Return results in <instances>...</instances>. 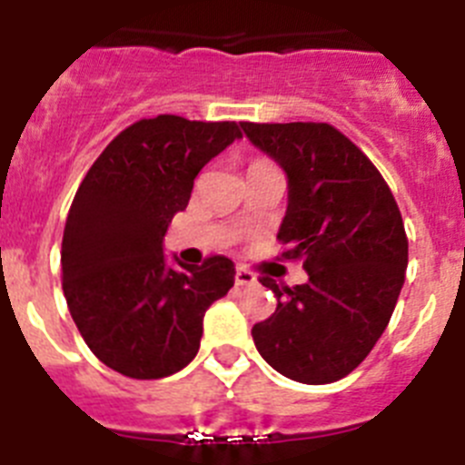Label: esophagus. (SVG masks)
<instances>
[{"instance_id": "obj_1", "label": "esophagus", "mask_w": 465, "mask_h": 465, "mask_svg": "<svg viewBox=\"0 0 465 465\" xmlns=\"http://www.w3.org/2000/svg\"><path fill=\"white\" fill-rule=\"evenodd\" d=\"M235 283H237V286H252V283H256V277H253V272H249V270L237 268Z\"/></svg>"}]
</instances>
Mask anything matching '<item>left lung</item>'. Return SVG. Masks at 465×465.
I'll list each match as a JSON object with an SVG mask.
<instances>
[{
  "label": "left lung",
  "mask_w": 465,
  "mask_h": 465,
  "mask_svg": "<svg viewBox=\"0 0 465 465\" xmlns=\"http://www.w3.org/2000/svg\"><path fill=\"white\" fill-rule=\"evenodd\" d=\"M289 176L277 240L302 258L307 283L261 277L277 310L252 328L258 354L289 380L331 384L381 338L408 270L401 209L371 158L328 123H242Z\"/></svg>",
  "instance_id": "obj_1"
}]
</instances>
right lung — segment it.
<instances>
[{
	"instance_id": "right-lung-1",
	"label": "right lung",
	"mask_w": 465,
	"mask_h": 465,
	"mask_svg": "<svg viewBox=\"0 0 465 465\" xmlns=\"http://www.w3.org/2000/svg\"><path fill=\"white\" fill-rule=\"evenodd\" d=\"M240 137L235 121L142 118L81 182L64 223L63 291L81 338L111 371L160 380L195 359L204 312L232 289L235 265L225 256L167 265L163 237L200 170Z\"/></svg>"
}]
</instances>
